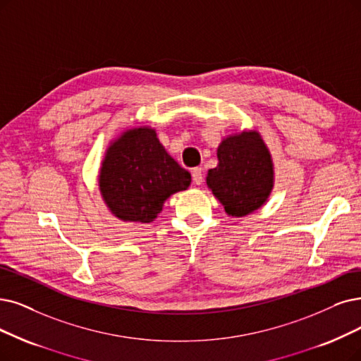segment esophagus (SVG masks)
<instances>
[{
	"instance_id": "34e87169",
	"label": "esophagus",
	"mask_w": 361,
	"mask_h": 361,
	"mask_svg": "<svg viewBox=\"0 0 361 361\" xmlns=\"http://www.w3.org/2000/svg\"><path fill=\"white\" fill-rule=\"evenodd\" d=\"M192 180L195 185H201L204 180V176H203V169L201 167H195L192 170Z\"/></svg>"
}]
</instances>
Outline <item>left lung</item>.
<instances>
[{
    "label": "left lung",
    "mask_w": 361,
    "mask_h": 361,
    "mask_svg": "<svg viewBox=\"0 0 361 361\" xmlns=\"http://www.w3.org/2000/svg\"><path fill=\"white\" fill-rule=\"evenodd\" d=\"M219 164L207 173V185L231 216H246L261 207L272 190L269 151L257 132H243L222 140Z\"/></svg>",
    "instance_id": "left-lung-1"
}]
</instances>
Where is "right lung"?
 Returning a JSON list of instances; mask_svg holds the SVG:
<instances>
[{
  "instance_id": "obj_1",
  "label": "right lung",
  "mask_w": 361,
  "mask_h": 361,
  "mask_svg": "<svg viewBox=\"0 0 361 361\" xmlns=\"http://www.w3.org/2000/svg\"><path fill=\"white\" fill-rule=\"evenodd\" d=\"M191 183L188 170L166 152L152 128L139 127L109 147L99 186L109 210L123 221L148 224L164 201Z\"/></svg>"
}]
</instances>
